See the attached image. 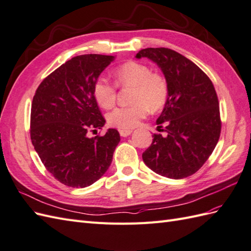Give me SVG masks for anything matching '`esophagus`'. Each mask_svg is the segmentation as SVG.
I'll return each mask as SVG.
<instances>
[{
  "label": "esophagus",
  "mask_w": 251,
  "mask_h": 251,
  "mask_svg": "<svg viewBox=\"0 0 251 251\" xmlns=\"http://www.w3.org/2000/svg\"><path fill=\"white\" fill-rule=\"evenodd\" d=\"M131 133H132L131 129H119V134H120L121 136H124V137L129 136Z\"/></svg>",
  "instance_id": "1"
}]
</instances>
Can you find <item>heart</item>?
<instances>
[{"instance_id":"obj_1","label":"heart","mask_w":251,"mask_h":251,"mask_svg":"<svg viewBox=\"0 0 251 251\" xmlns=\"http://www.w3.org/2000/svg\"><path fill=\"white\" fill-rule=\"evenodd\" d=\"M116 85L105 77L96 79L93 94L101 107L112 108L116 102L117 86L132 88L131 105L119 106L107 114L108 124L119 129H131L144 119L148 109L156 112L166 104L169 97L167 77L160 71H152L150 67L137 60L120 64L113 72Z\"/></svg>"}]
</instances>
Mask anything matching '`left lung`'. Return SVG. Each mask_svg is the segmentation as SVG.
<instances>
[{
	"label": "left lung",
	"instance_id": "obj_1",
	"mask_svg": "<svg viewBox=\"0 0 251 251\" xmlns=\"http://www.w3.org/2000/svg\"><path fill=\"white\" fill-rule=\"evenodd\" d=\"M136 57L155 62L167 77L169 97L158 117V127L143 153L145 164L170 179H183L202 167L221 136L222 120L216 90L197 65L168 48H147Z\"/></svg>",
	"mask_w": 251,
	"mask_h": 251
}]
</instances>
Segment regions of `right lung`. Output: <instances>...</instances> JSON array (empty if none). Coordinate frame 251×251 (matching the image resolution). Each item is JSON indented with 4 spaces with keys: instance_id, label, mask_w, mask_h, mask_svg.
Returning a JSON list of instances; mask_svg holds the SVG:
<instances>
[{
    "instance_id": "right-lung-1",
    "label": "right lung",
    "mask_w": 251,
    "mask_h": 251,
    "mask_svg": "<svg viewBox=\"0 0 251 251\" xmlns=\"http://www.w3.org/2000/svg\"><path fill=\"white\" fill-rule=\"evenodd\" d=\"M113 59L111 55H78L50 73L36 89L30 140L46 169L67 186L86 187L99 180L120 142L115 129L88 136L105 124L93 87Z\"/></svg>"
}]
</instances>
